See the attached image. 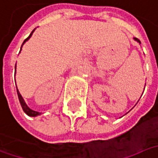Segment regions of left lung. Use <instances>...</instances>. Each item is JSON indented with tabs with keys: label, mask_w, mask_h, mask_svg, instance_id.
I'll return each mask as SVG.
<instances>
[{
	"label": "left lung",
	"mask_w": 158,
	"mask_h": 158,
	"mask_svg": "<svg viewBox=\"0 0 158 158\" xmlns=\"http://www.w3.org/2000/svg\"><path fill=\"white\" fill-rule=\"evenodd\" d=\"M135 40H136V41H137V42H139V43H140V41H139V39H138V38H136V37H135L134 38Z\"/></svg>",
	"instance_id": "left-lung-1"
}]
</instances>
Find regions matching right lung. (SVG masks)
I'll return each instance as SVG.
<instances>
[{
	"label": "right lung",
	"mask_w": 158,
	"mask_h": 158,
	"mask_svg": "<svg viewBox=\"0 0 158 158\" xmlns=\"http://www.w3.org/2000/svg\"><path fill=\"white\" fill-rule=\"evenodd\" d=\"M33 32H34V30H33L32 33H31V34L29 35V36H28L27 38H26V39L24 40L23 44L25 42H26L27 40H28V38H29V37H30V36L32 35ZM16 88H17V86H16ZM17 93H18V97H19V102H20V105H21V106H22V109H23V111H24V112H25V113H26V114H27V115H29V116H36V115H39V114H39L38 112L33 111V110H31V109H30L29 107L27 106V104L25 103V101H24L23 98L21 97V95H20V93L19 92V90H18V89H17Z\"/></svg>",
	"instance_id": "obj_1"
}]
</instances>
